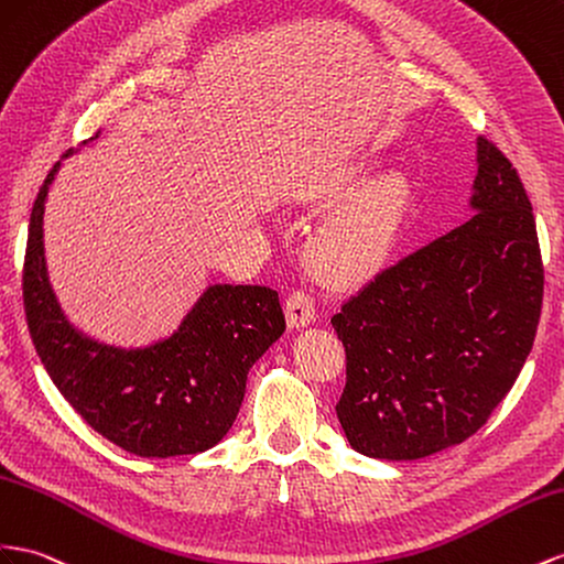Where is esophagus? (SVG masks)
Masks as SVG:
<instances>
[{"label": "esophagus", "instance_id": "obj_1", "mask_svg": "<svg viewBox=\"0 0 564 564\" xmlns=\"http://www.w3.org/2000/svg\"><path fill=\"white\" fill-rule=\"evenodd\" d=\"M284 313H286V323L292 329L306 327L315 319V303L306 292H294L284 303Z\"/></svg>", "mask_w": 564, "mask_h": 564}]
</instances>
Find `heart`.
I'll list each match as a JSON object with an SVG mask.
<instances>
[{"label":"heart","instance_id":"b5f03b06","mask_svg":"<svg viewBox=\"0 0 564 564\" xmlns=\"http://www.w3.org/2000/svg\"><path fill=\"white\" fill-rule=\"evenodd\" d=\"M408 204V182L389 173L368 182L348 206L329 218L311 241V263L319 275L346 282L372 272L391 249Z\"/></svg>","mask_w":564,"mask_h":564}]
</instances>
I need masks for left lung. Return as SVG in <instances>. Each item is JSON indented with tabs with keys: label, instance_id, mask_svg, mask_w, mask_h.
I'll use <instances>...</instances> for the list:
<instances>
[{
	"label": "left lung",
	"instance_id": "left-lung-1",
	"mask_svg": "<svg viewBox=\"0 0 564 564\" xmlns=\"http://www.w3.org/2000/svg\"><path fill=\"white\" fill-rule=\"evenodd\" d=\"M467 223L379 272L332 327L346 348L341 430L358 453L417 460L463 444L534 346L543 261L520 175L479 137Z\"/></svg>",
	"mask_w": 564,
	"mask_h": 564
}]
</instances>
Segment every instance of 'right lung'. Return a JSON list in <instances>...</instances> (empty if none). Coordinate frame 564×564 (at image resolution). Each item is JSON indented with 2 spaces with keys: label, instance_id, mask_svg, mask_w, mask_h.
<instances>
[{
  "label": "right lung",
  "instance_id": "add662e5",
  "mask_svg": "<svg viewBox=\"0 0 564 564\" xmlns=\"http://www.w3.org/2000/svg\"><path fill=\"white\" fill-rule=\"evenodd\" d=\"M58 165L30 213L23 263L28 329L44 370L89 427L128 453L173 458L213 448L237 420L251 365L286 327L278 292L213 284L173 337L147 348L85 337L61 311L44 263V202Z\"/></svg>",
  "mask_w": 564,
  "mask_h": 564
}]
</instances>
